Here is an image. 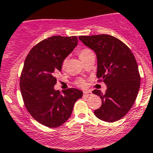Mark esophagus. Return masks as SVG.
Listing matches in <instances>:
<instances>
[{"label":"esophagus","mask_w":153,"mask_h":153,"mask_svg":"<svg viewBox=\"0 0 153 153\" xmlns=\"http://www.w3.org/2000/svg\"><path fill=\"white\" fill-rule=\"evenodd\" d=\"M92 95V93L90 91H84L83 92V96L84 97H90Z\"/></svg>","instance_id":"1"}]
</instances>
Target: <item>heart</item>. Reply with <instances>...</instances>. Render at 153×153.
<instances>
[{
	"label": "heart",
	"instance_id": "b5f03b06",
	"mask_svg": "<svg viewBox=\"0 0 153 153\" xmlns=\"http://www.w3.org/2000/svg\"><path fill=\"white\" fill-rule=\"evenodd\" d=\"M92 53V51H90V49H88V48H83V49H81L78 51V56H79V58L80 59V60H82L83 58H84L85 56H86L87 55H89L90 53ZM66 64H67V59L63 60V62H62V64H61L62 68H64L65 66H66ZM76 84L79 86H84L85 82L83 79H78L77 82H76Z\"/></svg>",
	"mask_w": 153,
	"mask_h": 153
}]
</instances>
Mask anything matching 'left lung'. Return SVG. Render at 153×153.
Returning <instances> with one entry per match:
<instances>
[{
    "mask_svg": "<svg viewBox=\"0 0 153 153\" xmlns=\"http://www.w3.org/2000/svg\"><path fill=\"white\" fill-rule=\"evenodd\" d=\"M79 39L96 53L98 81H103L107 86L105 94L98 90L93 91L102 100L94 114L102 121H117L130 110L140 90L136 58L123 42L111 35L79 36Z\"/></svg>",
    "mask_w": 153,
    "mask_h": 153,
    "instance_id": "1",
    "label": "left lung"
}]
</instances>
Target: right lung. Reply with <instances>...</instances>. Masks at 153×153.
I'll use <instances>...</instances> for the list:
<instances>
[{
    "instance_id": "add662e5",
    "label": "right lung",
    "mask_w": 153,
    "mask_h": 153,
    "mask_svg": "<svg viewBox=\"0 0 153 153\" xmlns=\"http://www.w3.org/2000/svg\"><path fill=\"white\" fill-rule=\"evenodd\" d=\"M78 44L77 36H53L40 41L30 51L20 78V88L26 109L42 125L56 128L71 116L75 102L83 92L74 88L54 90L55 74Z\"/></svg>"
}]
</instances>
